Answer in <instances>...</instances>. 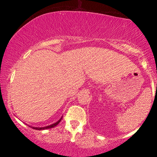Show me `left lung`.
Instances as JSON below:
<instances>
[{
	"mask_svg": "<svg viewBox=\"0 0 157 157\" xmlns=\"http://www.w3.org/2000/svg\"><path fill=\"white\" fill-rule=\"evenodd\" d=\"M156 88H157V85H156Z\"/></svg>",
	"mask_w": 157,
	"mask_h": 157,
	"instance_id": "8db88e82",
	"label": "left lung"
}]
</instances>
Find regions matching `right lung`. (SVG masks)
Returning a JSON list of instances; mask_svg holds the SVG:
<instances>
[{
  "label": "right lung",
  "mask_w": 157,
  "mask_h": 157,
  "mask_svg": "<svg viewBox=\"0 0 157 157\" xmlns=\"http://www.w3.org/2000/svg\"><path fill=\"white\" fill-rule=\"evenodd\" d=\"M61 119H62V118H60V119H59V121H57V122L54 123V124H51V125L46 126V127H43V128H33V129H36V130H39V131H40V130L48 129V128H54V127H55V126H56L57 124H59V122H60V121H61Z\"/></svg>",
  "instance_id": "1"
}]
</instances>
